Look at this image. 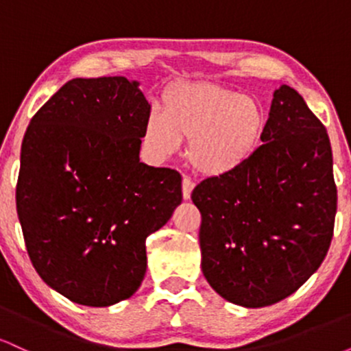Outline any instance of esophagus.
Wrapping results in <instances>:
<instances>
[{
    "instance_id": "esophagus-1",
    "label": "esophagus",
    "mask_w": 351,
    "mask_h": 351,
    "mask_svg": "<svg viewBox=\"0 0 351 351\" xmlns=\"http://www.w3.org/2000/svg\"><path fill=\"white\" fill-rule=\"evenodd\" d=\"M195 188V183L188 178V176H183V184H181V189H183V198L189 199L191 198V191Z\"/></svg>"
}]
</instances>
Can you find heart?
I'll return each mask as SVG.
<instances>
[{
    "label": "heart",
    "mask_w": 351,
    "mask_h": 351,
    "mask_svg": "<svg viewBox=\"0 0 351 351\" xmlns=\"http://www.w3.org/2000/svg\"><path fill=\"white\" fill-rule=\"evenodd\" d=\"M267 123L261 100L213 82H184L163 99V114L148 117L145 138L156 156L168 158L189 142L195 170L217 176L236 170L259 145Z\"/></svg>",
    "instance_id": "1"
}]
</instances>
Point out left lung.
Wrapping results in <instances>:
<instances>
[{
  "instance_id": "1",
  "label": "left lung",
  "mask_w": 351,
  "mask_h": 351,
  "mask_svg": "<svg viewBox=\"0 0 351 351\" xmlns=\"http://www.w3.org/2000/svg\"><path fill=\"white\" fill-rule=\"evenodd\" d=\"M261 142L239 168L191 193L204 277L247 308L277 304L305 284L327 256L337 213L328 134L292 87L274 92Z\"/></svg>"
}]
</instances>
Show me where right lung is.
<instances>
[{
    "label": "right lung",
    "instance_id": "add662e5",
    "mask_svg": "<svg viewBox=\"0 0 351 351\" xmlns=\"http://www.w3.org/2000/svg\"><path fill=\"white\" fill-rule=\"evenodd\" d=\"M150 104L136 80L72 79L31 119L16 209L36 272L75 304L136 292L145 239L183 199L181 176L140 162Z\"/></svg>",
    "mask_w": 351,
    "mask_h": 351
}]
</instances>
